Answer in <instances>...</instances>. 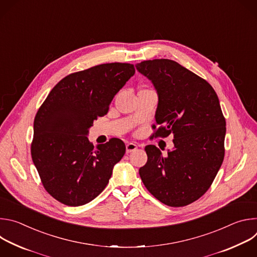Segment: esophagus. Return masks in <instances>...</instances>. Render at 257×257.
I'll return each instance as SVG.
<instances>
[{
    "mask_svg": "<svg viewBox=\"0 0 257 257\" xmlns=\"http://www.w3.org/2000/svg\"><path fill=\"white\" fill-rule=\"evenodd\" d=\"M136 150H137V145L135 143H128V144H126V153L127 154H130V153H132V152H134Z\"/></svg>",
    "mask_w": 257,
    "mask_h": 257,
    "instance_id": "1",
    "label": "esophagus"
}]
</instances>
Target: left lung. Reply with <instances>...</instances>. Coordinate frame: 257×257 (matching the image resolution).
Instances as JSON below:
<instances>
[{"label":"left lung","instance_id":"1","mask_svg":"<svg viewBox=\"0 0 257 257\" xmlns=\"http://www.w3.org/2000/svg\"><path fill=\"white\" fill-rule=\"evenodd\" d=\"M136 68L159 94L154 137L174 135V150L166 156L145 146L140 178L164 204L188 205L208 190L224 161L226 120L218 97L205 79L173 60L143 61Z\"/></svg>","mask_w":257,"mask_h":257}]
</instances>
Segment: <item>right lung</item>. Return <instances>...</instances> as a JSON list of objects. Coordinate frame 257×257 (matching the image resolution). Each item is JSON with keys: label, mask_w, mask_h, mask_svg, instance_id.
Instances as JSON below:
<instances>
[{"label": "right lung", "mask_w": 257, "mask_h": 257, "mask_svg": "<svg viewBox=\"0 0 257 257\" xmlns=\"http://www.w3.org/2000/svg\"><path fill=\"white\" fill-rule=\"evenodd\" d=\"M134 73V65L128 63L100 64L71 73L40 106L31 158L45 189L59 202L86 204L107 185L126 146L121 139L111 138L94 148L86 135Z\"/></svg>", "instance_id": "obj_1"}]
</instances>
